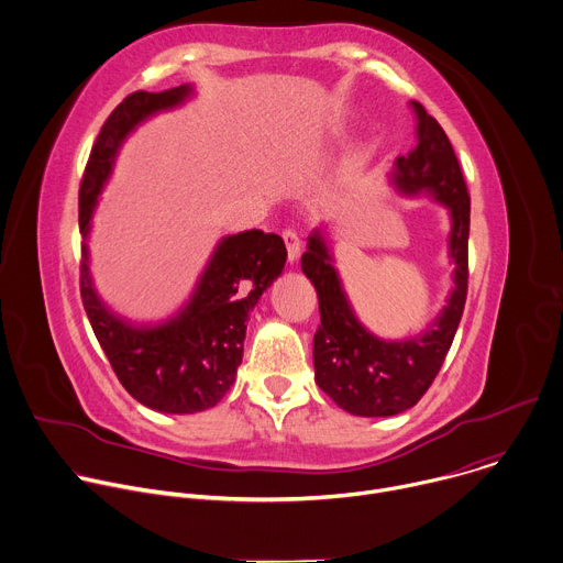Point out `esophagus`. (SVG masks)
<instances>
[{
  "mask_svg": "<svg viewBox=\"0 0 563 563\" xmlns=\"http://www.w3.org/2000/svg\"><path fill=\"white\" fill-rule=\"evenodd\" d=\"M283 240H285V245H287V261H289V265H294L300 258V252H302L300 238H298V233L294 229H285L283 231Z\"/></svg>",
  "mask_w": 563,
  "mask_h": 563,
  "instance_id": "obj_1",
  "label": "esophagus"
}]
</instances>
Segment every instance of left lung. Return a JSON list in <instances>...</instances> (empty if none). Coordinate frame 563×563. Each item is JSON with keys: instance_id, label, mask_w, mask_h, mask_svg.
<instances>
[{"instance_id": "8db88e82", "label": "left lung", "mask_w": 563, "mask_h": 563, "mask_svg": "<svg viewBox=\"0 0 563 563\" xmlns=\"http://www.w3.org/2000/svg\"><path fill=\"white\" fill-rule=\"evenodd\" d=\"M410 107L417 115V144L408 155L396 157L389 180L398 194L430 196L450 213L448 256L454 272L443 309L417 336L378 339L356 318L323 229L311 231L300 261L320 309L313 336L316 383L339 408L356 417H394L419 404L445 361L467 296V187L441 124L419 102Z\"/></svg>"}]
</instances>
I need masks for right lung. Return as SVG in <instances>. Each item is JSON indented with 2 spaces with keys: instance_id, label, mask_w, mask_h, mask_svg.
Instances as JSON below:
<instances>
[{
  "instance_id": "add662e5",
  "label": "right lung",
  "mask_w": 563,
  "mask_h": 563,
  "mask_svg": "<svg viewBox=\"0 0 563 563\" xmlns=\"http://www.w3.org/2000/svg\"><path fill=\"white\" fill-rule=\"evenodd\" d=\"M191 85L163 93L135 91L107 118L79 187V233L85 238L79 291L91 328L124 389L163 415H194L213 408L243 363L247 320L263 291L283 274V238L261 229L224 235L202 269L189 300L159 323H133L100 298L87 238L98 198L113 174L124 140L148 118L183 107Z\"/></svg>"
}]
</instances>
